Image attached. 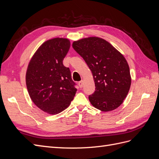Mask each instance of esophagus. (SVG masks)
Returning <instances> with one entry per match:
<instances>
[{
    "label": "esophagus",
    "instance_id": "1",
    "mask_svg": "<svg viewBox=\"0 0 159 159\" xmlns=\"http://www.w3.org/2000/svg\"><path fill=\"white\" fill-rule=\"evenodd\" d=\"M78 85H79V87H80V88H82L83 86H84V81H83L82 80L80 81V82L78 83Z\"/></svg>",
    "mask_w": 159,
    "mask_h": 159
}]
</instances>
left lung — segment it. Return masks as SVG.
Returning a JSON list of instances; mask_svg holds the SVG:
<instances>
[{
  "instance_id": "1",
  "label": "left lung",
  "mask_w": 159,
  "mask_h": 159,
  "mask_svg": "<svg viewBox=\"0 0 159 159\" xmlns=\"http://www.w3.org/2000/svg\"><path fill=\"white\" fill-rule=\"evenodd\" d=\"M72 47L93 75L95 91L89 96L91 104L104 112L119 107L131 84L129 67L123 54L107 41L95 36L74 41Z\"/></svg>"
}]
</instances>
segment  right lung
I'll use <instances>...</instances> for the list:
<instances>
[{
  "label": "right lung",
  "instance_id": "1",
  "mask_svg": "<svg viewBox=\"0 0 159 159\" xmlns=\"http://www.w3.org/2000/svg\"><path fill=\"white\" fill-rule=\"evenodd\" d=\"M70 48V41L67 38L47 40L38 48L28 66V94L38 108L50 115L65 110L77 91L70 69L63 64Z\"/></svg>",
  "mask_w": 159,
  "mask_h": 159
}]
</instances>
